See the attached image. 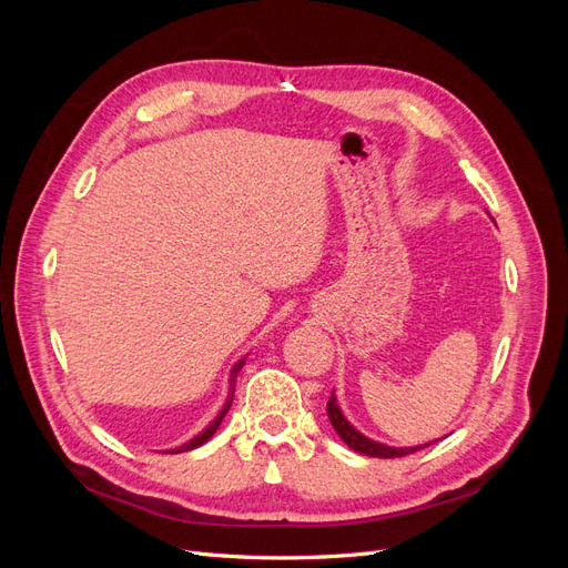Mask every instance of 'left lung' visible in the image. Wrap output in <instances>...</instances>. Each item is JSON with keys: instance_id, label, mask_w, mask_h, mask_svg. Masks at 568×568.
I'll list each match as a JSON object with an SVG mask.
<instances>
[{"instance_id": "left-lung-1", "label": "left lung", "mask_w": 568, "mask_h": 568, "mask_svg": "<svg viewBox=\"0 0 568 568\" xmlns=\"http://www.w3.org/2000/svg\"><path fill=\"white\" fill-rule=\"evenodd\" d=\"M326 415H329V422H332V426L336 428V434L343 438V443H346L348 448H353V450H357V453H363V455L390 459V457H405V455H409V453L426 448V445H422V448H388V445L374 443V440L365 438L363 434H357L355 428L346 422V417L341 415V409H338V405H336L334 393H332L329 403H326Z\"/></svg>"}]
</instances>
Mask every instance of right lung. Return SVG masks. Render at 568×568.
<instances>
[{"label": "right lung", "instance_id": "obj_1", "mask_svg": "<svg viewBox=\"0 0 568 568\" xmlns=\"http://www.w3.org/2000/svg\"><path fill=\"white\" fill-rule=\"evenodd\" d=\"M242 365L244 363H239L234 369H232V395H230V400H227V405L225 407H222V412H220V415L215 417V422L209 426V428H205V432H201L196 438H192V440H189V443H184L182 445V448H178V450H173V453H186V450H194V448H199V445H203L205 440H209L215 432H217V426H220V422L222 419H225V415H227V409H230V405H232V398H234V382H236V374H239V369H242Z\"/></svg>", "mask_w": 568, "mask_h": 568}]
</instances>
